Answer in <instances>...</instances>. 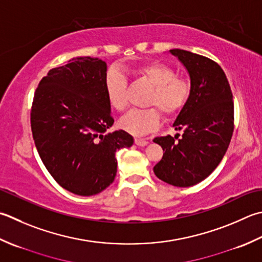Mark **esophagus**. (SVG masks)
<instances>
[{"label":"esophagus","mask_w":262,"mask_h":262,"mask_svg":"<svg viewBox=\"0 0 262 262\" xmlns=\"http://www.w3.org/2000/svg\"><path fill=\"white\" fill-rule=\"evenodd\" d=\"M147 140L145 138H135V144L138 146H145L147 145Z\"/></svg>","instance_id":"1"}]
</instances>
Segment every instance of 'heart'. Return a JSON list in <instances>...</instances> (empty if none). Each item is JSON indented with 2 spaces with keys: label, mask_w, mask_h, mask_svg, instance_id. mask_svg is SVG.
<instances>
[{
  "label": "heart",
  "mask_w": 262,
  "mask_h": 262,
  "mask_svg": "<svg viewBox=\"0 0 262 262\" xmlns=\"http://www.w3.org/2000/svg\"><path fill=\"white\" fill-rule=\"evenodd\" d=\"M136 73L153 86L147 105L158 107L166 118L176 117L183 110L191 87L185 78L176 76L170 66L160 61H147L137 66ZM104 87L109 104L117 111H124L127 106L126 77L120 71L111 69L105 76ZM157 110H130L121 118L119 126L132 135H146L156 130L160 124L161 114Z\"/></svg>",
  "instance_id": "1"
}]
</instances>
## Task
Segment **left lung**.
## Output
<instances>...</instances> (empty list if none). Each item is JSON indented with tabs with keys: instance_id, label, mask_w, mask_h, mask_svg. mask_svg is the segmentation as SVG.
Wrapping results in <instances>:
<instances>
[{
	"instance_id": "obj_1",
	"label": "left lung",
	"mask_w": 262,
	"mask_h": 262,
	"mask_svg": "<svg viewBox=\"0 0 262 262\" xmlns=\"http://www.w3.org/2000/svg\"><path fill=\"white\" fill-rule=\"evenodd\" d=\"M170 53L187 69L191 92L172 125L183 130L181 137L177 134L153 140L165 151L153 171L170 185L188 187L206 179L227 151L234 130L233 94L217 62L179 49Z\"/></svg>"
}]
</instances>
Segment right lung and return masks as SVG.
Wrapping results in <instances>:
<instances>
[{
    "instance_id": "1",
    "label": "right lung",
    "mask_w": 262,
    "mask_h": 262,
    "mask_svg": "<svg viewBox=\"0 0 262 262\" xmlns=\"http://www.w3.org/2000/svg\"><path fill=\"white\" fill-rule=\"evenodd\" d=\"M106 63L81 56L53 68L35 91L30 126L44 166L61 187L90 196L105 189L117 173L116 152L130 147L114 125L105 94Z\"/></svg>"
}]
</instances>
